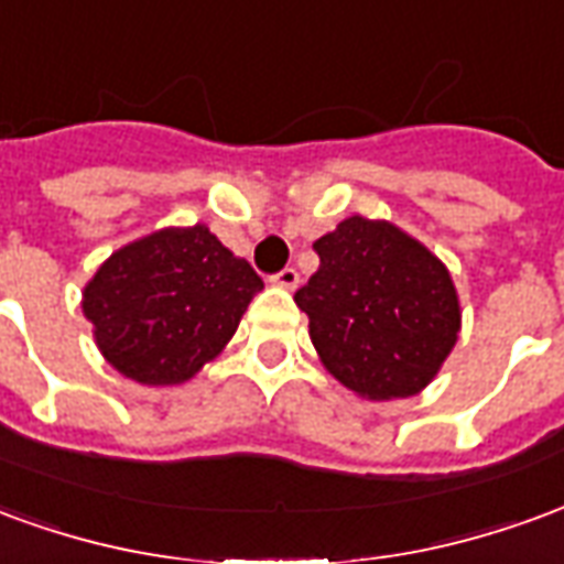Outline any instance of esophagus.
I'll list each match as a JSON object with an SVG mask.
<instances>
[{
    "instance_id": "34e87169",
    "label": "esophagus",
    "mask_w": 564,
    "mask_h": 564,
    "mask_svg": "<svg viewBox=\"0 0 564 564\" xmlns=\"http://www.w3.org/2000/svg\"><path fill=\"white\" fill-rule=\"evenodd\" d=\"M271 283H278L283 290H295V286H299V271H295L293 265H286V269H281L271 278Z\"/></svg>"
}]
</instances>
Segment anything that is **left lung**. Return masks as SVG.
<instances>
[{
    "instance_id": "left-lung-1",
    "label": "left lung",
    "mask_w": 564,
    "mask_h": 564,
    "mask_svg": "<svg viewBox=\"0 0 564 564\" xmlns=\"http://www.w3.org/2000/svg\"><path fill=\"white\" fill-rule=\"evenodd\" d=\"M319 269L295 290L323 366L368 399H408L459 335L444 262L392 223L350 217L314 241Z\"/></svg>"
}]
</instances>
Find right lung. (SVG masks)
Segmentation results:
<instances>
[{"instance_id":"obj_1","label":"right lung","mask_w":564,"mask_h":564,"mask_svg":"<svg viewBox=\"0 0 564 564\" xmlns=\"http://www.w3.org/2000/svg\"><path fill=\"white\" fill-rule=\"evenodd\" d=\"M262 278L208 226L162 229L120 247L84 290V314L111 366L169 387L220 354Z\"/></svg>"}]
</instances>
